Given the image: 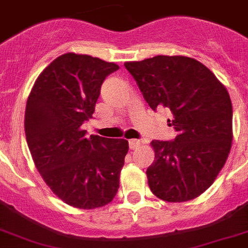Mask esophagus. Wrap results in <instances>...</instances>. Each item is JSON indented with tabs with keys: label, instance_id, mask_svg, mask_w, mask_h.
Segmentation results:
<instances>
[{
	"label": "esophagus",
	"instance_id": "34e87169",
	"mask_svg": "<svg viewBox=\"0 0 248 248\" xmlns=\"http://www.w3.org/2000/svg\"><path fill=\"white\" fill-rule=\"evenodd\" d=\"M140 146V140H136V139H131L129 140V147L131 150H135Z\"/></svg>",
	"mask_w": 248,
	"mask_h": 248
}]
</instances>
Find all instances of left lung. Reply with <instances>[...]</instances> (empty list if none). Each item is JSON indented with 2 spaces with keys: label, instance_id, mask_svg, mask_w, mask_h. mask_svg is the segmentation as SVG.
Here are the masks:
<instances>
[{
  "label": "left lung",
  "instance_id": "1",
  "mask_svg": "<svg viewBox=\"0 0 248 248\" xmlns=\"http://www.w3.org/2000/svg\"><path fill=\"white\" fill-rule=\"evenodd\" d=\"M152 110H171L177 136L154 140L150 189L171 203L205 192L224 167L232 142V106L210 70L187 56L157 55L124 63Z\"/></svg>",
  "mask_w": 248,
  "mask_h": 248
}]
</instances>
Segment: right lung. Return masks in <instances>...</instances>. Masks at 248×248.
I'll list each match as a JSON object with an SVG mask.
<instances>
[{
    "label": "right lung",
    "mask_w": 248,
    "mask_h": 248,
    "mask_svg": "<svg viewBox=\"0 0 248 248\" xmlns=\"http://www.w3.org/2000/svg\"><path fill=\"white\" fill-rule=\"evenodd\" d=\"M117 70L98 58L63 54L39 75L27 101L24 130L34 163L50 189L75 208L104 206L119 188L128 141L87 136L81 128Z\"/></svg>",
    "instance_id": "right-lung-1"
}]
</instances>
